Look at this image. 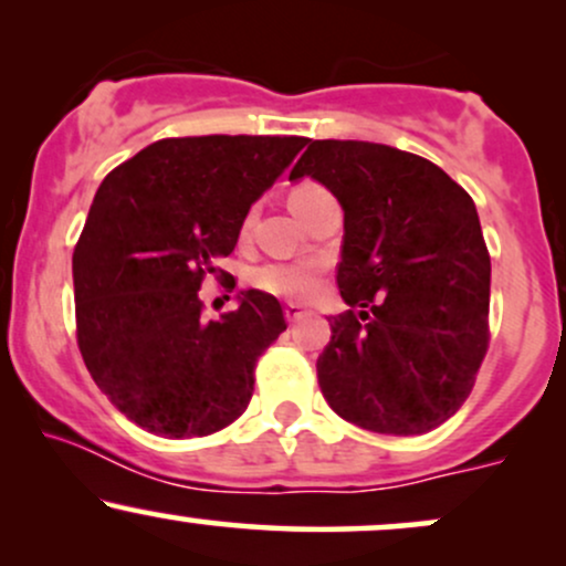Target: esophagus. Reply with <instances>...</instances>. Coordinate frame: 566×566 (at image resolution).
Here are the masks:
<instances>
[{
	"label": "esophagus",
	"mask_w": 566,
	"mask_h": 566,
	"mask_svg": "<svg viewBox=\"0 0 566 566\" xmlns=\"http://www.w3.org/2000/svg\"><path fill=\"white\" fill-rule=\"evenodd\" d=\"M303 314L305 308L301 303H284V316H287V322H297Z\"/></svg>",
	"instance_id": "esophagus-1"
}]
</instances>
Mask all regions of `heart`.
I'll return each mask as SVG.
<instances>
[{"label": "heart", "instance_id": "heart-1", "mask_svg": "<svg viewBox=\"0 0 566 566\" xmlns=\"http://www.w3.org/2000/svg\"><path fill=\"white\" fill-rule=\"evenodd\" d=\"M324 191L322 186L316 184H301L290 191V207L297 210V207L305 205L308 199L319 197ZM258 290L269 292V295L276 297H290V301H301V297H308L311 292H316L322 282V263L319 261H287V263H265L255 271L252 276Z\"/></svg>", "mask_w": 566, "mask_h": 566}]
</instances>
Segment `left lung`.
I'll list each match as a JSON object with an SVG mask.
<instances>
[{
  "instance_id": "8db88e82",
  "label": "left lung",
  "mask_w": 566,
  "mask_h": 566,
  "mask_svg": "<svg viewBox=\"0 0 566 566\" xmlns=\"http://www.w3.org/2000/svg\"><path fill=\"white\" fill-rule=\"evenodd\" d=\"M311 175L343 207L337 287L316 359L327 405L348 423L418 437L469 399L490 346V252L476 205L441 167L367 140H311Z\"/></svg>"
}]
</instances>
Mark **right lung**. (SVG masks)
I'll return each mask as SVG.
<instances>
[{
  "instance_id": "add662e5",
  "label": "right lung",
  "mask_w": 566,
  "mask_h": 566,
  "mask_svg": "<svg viewBox=\"0 0 566 566\" xmlns=\"http://www.w3.org/2000/svg\"><path fill=\"white\" fill-rule=\"evenodd\" d=\"M305 143L165 138L97 188L71 261L76 343L97 388L148 433L207 437L250 405L258 359L287 329L282 305L247 290L239 308L205 322L199 290L207 276L233 279L218 261Z\"/></svg>"
}]
</instances>
